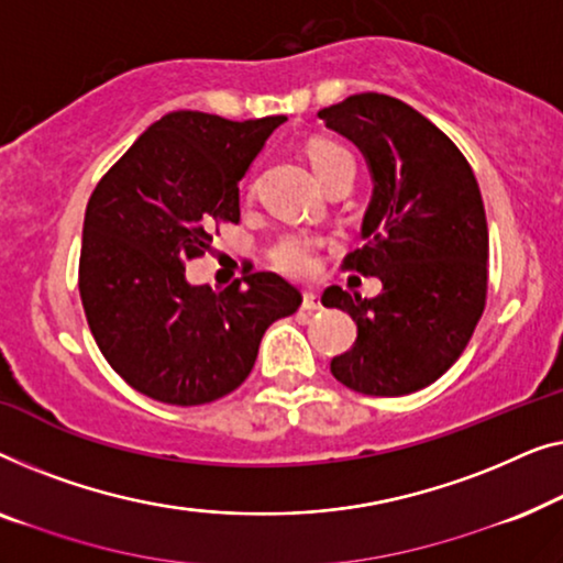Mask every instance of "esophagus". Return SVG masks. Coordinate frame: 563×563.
<instances>
[{"mask_svg": "<svg viewBox=\"0 0 563 563\" xmlns=\"http://www.w3.org/2000/svg\"><path fill=\"white\" fill-rule=\"evenodd\" d=\"M303 311H308V313H313V311H321V300H319V296H316V292H311V290H306L303 292Z\"/></svg>", "mask_w": 563, "mask_h": 563, "instance_id": "obj_1", "label": "esophagus"}]
</instances>
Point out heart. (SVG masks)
Masks as SVG:
<instances>
[{
    "mask_svg": "<svg viewBox=\"0 0 563 563\" xmlns=\"http://www.w3.org/2000/svg\"><path fill=\"white\" fill-rule=\"evenodd\" d=\"M308 161H311L321 184L342 165H354L350 153L334 145V142H313V145H308ZM271 257L278 271L303 278V275H311L316 271V263H319V242L308 234H288L275 244Z\"/></svg>",
    "mask_w": 563,
    "mask_h": 563,
    "instance_id": "1",
    "label": "heart"
}]
</instances>
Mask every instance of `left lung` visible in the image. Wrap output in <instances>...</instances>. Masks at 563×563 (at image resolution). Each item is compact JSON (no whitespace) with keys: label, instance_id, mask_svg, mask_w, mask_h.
<instances>
[{"label":"left lung","instance_id":"obj_1","mask_svg":"<svg viewBox=\"0 0 563 563\" xmlns=\"http://www.w3.org/2000/svg\"><path fill=\"white\" fill-rule=\"evenodd\" d=\"M319 117L362 150L375 184L367 242L344 267L383 280L375 298L323 290V306L357 323L331 375L377 398L416 393L459 360L485 311L489 234L477 178L454 142L400 99L354 93Z\"/></svg>","mask_w":563,"mask_h":563}]
</instances>
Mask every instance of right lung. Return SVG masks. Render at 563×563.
<instances>
[{"label":"right lung","instance_id":"right-lung-1","mask_svg":"<svg viewBox=\"0 0 563 563\" xmlns=\"http://www.w3.org/2000/svg\"><path fill=\"white\" fill-rule=\"evenodd\" d=\"M283 122L170 112L93 188L78 260L86 321L112 369L147 398H224L255 367L267 327L303 300L275 273L224 290L186 280L188 260L211 250L213 227L240 221V180Z\"/></svg>","mask_w":563,"mask_h":563}]
</instances>
